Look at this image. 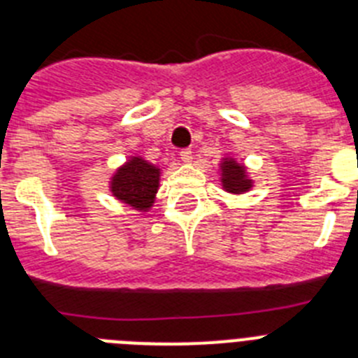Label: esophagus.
Wrapping results in <instances>:
<instances>
[{"label":"esophagus","instance_id":"1","mask_svg":"<svg viewBox=\"0 0 358 358\" xmlns=\"http://www.w3.org/2000/svg\"><path fill=\"white\" fill-rule=\"evenodd\" d=\"M179 156H181V159L185 161V163H192V159H194V154H192V150H189V148H182Z\"/></svg>","mask_w":358,"mask_h":358}]
</instances>
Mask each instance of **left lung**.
<instances>
[{
  "mask_svg": "<svg viewBox=\"0 0 358 358\" xmlns=\"http://www.w3.org/2000/svg\"><path fill=\"white\" fill-rule=\"evenodd\" d=\"M220 182L227 194H245L252 188V179H249L248 170L242 163L233 157H224L220 163Z\"/></svg>",
  "mask_w": 358,
  "mask_h": 358,
  "instance_id": "left-lung-1",
  "label": "left lung"
}]
</instances>
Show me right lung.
<instances>
[{
	"mask_svg": "<svg viewBox=\"0 0 358 358\" xmlns=\"http://www.w3.org/2000/svg\"><path fill=\"white\" fill-rule=\"evenodd\" d=\"M161 170L140 156H132L110 177L109 188L113 197L132 210L148 211L154 206L159 189Z\"/></svg>",
	"mask_w": 358,
	"mask_h": 358,
	"instance_id": "add662e5",
	"label": "right lung"
}]
</instances>
